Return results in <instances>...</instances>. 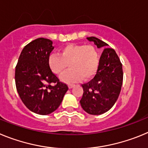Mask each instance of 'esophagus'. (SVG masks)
<instances>
[{
    "instance_id": "esophagus-1",
    "label": "esophagus",
    "mask_w": 148,
    "mask_h": 148,
    "mask_svg": "<svg viewBox=\"0 0 148 148\" xmlns=\"http://www.w3.org/2000/svg\"><path fill=\"white\" fill-rule=\"evenodd\" d=\"M68 87H69V88L70 89H71L74 87V84H69V86H68Z\"/></svg>"
}]
</instances>
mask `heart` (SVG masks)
<instances>
[{"mask_svg": "<svg viewBox=\"0 0 148 148\" xmlns=\"http://www.w3.org/2000/svg\"><path fill=\"white\" fill-rule=\"evenodd\" d=\"M48 64L51 71L57 75H61L69 64L70 70L61 77L64 82H76L82 77L87 80L97 72L99 53L92 45L68 44L60 49L59 55L52 53L49 56Z\"/></svg>", "mask_w": 148, "mask_h": 148, "instance_id": "obj_1", "label": "heart"}]
</instances>
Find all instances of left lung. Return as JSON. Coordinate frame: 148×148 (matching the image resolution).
<instances>
[{
  "instance_id": "left-lung-1",
  "label": "left lung",
  "mask_w": 148,
  "mask_h": 148,
  "mask_svg": "<svg viewBox=\"0 0 148 148\" xmlns=\"http://www.w3.org/2000/svg\"><path fill=\"white\" fill-rule=\"evenodd\" d=\"M87 39L98 48H106L100 57L95 77L82 85L84 92L80 104L89 114L101 115L113 108L118 99L123 82L122 64L116 51L107 47L108 44L95 37Z\"/></svg>"
}]
</instances>
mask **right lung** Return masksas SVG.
I'll return each instance as SVG.
<instances>
[{
	"mask_svg": "<svg viewBox=\"0 0 148 148\" xmlns=\"http://www.w3.org/2000/svg\"><path fill=\"white\" fill-rule=\"evenodd\" d=\"M53 49L49 39H35L23 48L15 67L18 95L29 110L39 115L50 114L58 109L68 90L67 85L60 82L48 64Z\"/></svg>",
	"mask_w": 148,
	"mask_h": 148,
	"instance_id": "1",
	"label": "right lung"
}]
</instances>
